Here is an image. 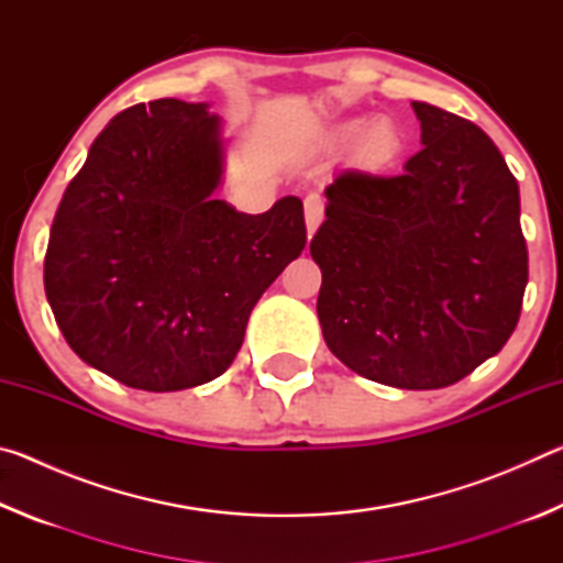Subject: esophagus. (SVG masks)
Returning a JSON list of instances; mask_svg holds the SVG:
<instances>
[{"label": "esophagus", "instance_id": "obj_1", "mask_svg": "<svg viewBox=\"0 0 563 563\" xmlns=\"http://www.w3.org/2000/svg\"><path fill=\"white\" fill-rule=\"evenodd\" d=\"M322 216H325V203L318 194H310L305 198V225H308V235L318 231V225L322 223Z\"/></svg>", "mask_w": 563, "mask_h": 563}]
</instances>
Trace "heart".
I'll return each instance as SVG.
<instances>
[{
    "mask_svg": "<svg viewBox=\"0 0 563 563\" xmlns=\"http://www.w3.org/2000/svg\"><path fill=\"white\" fill-rule=\"evenodd\" d=\"M357 123H352L350 131H355ZM399 148V136L397 131L389 126L385 121H375L369 123L362 133V151L369 161H387L389 156H395Z\"/></svg>",
    "mask_w": 563,
    "mask_h": 563,
    "instance_id": "heart-1",
    "label": "heart"
}]
</instances>
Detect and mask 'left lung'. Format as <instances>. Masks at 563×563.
Listing matches in <instances>:
<instances>
[{
    "mask_svg": "<svg viewBox=\"0 0 563 563\" xmlns=\"http://www.w3.org/2000/svg\"><path fill=\"white\" fill-rule=\"evenodd\" d=\"M422 151L402 176L345 170L310 241L328 347L399 389L460 383L507 345L529 255L519 186L476 123L412 101Z\"/></svg>",
    "mask_w": 563,
    "mask_h": 563,
    "instance_id": "1",
    "label": "left lung"
}]
</instances>
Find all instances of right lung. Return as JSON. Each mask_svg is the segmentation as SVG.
Instances as JSON below:
<instances>
[{
  "mask_svg": "<svg viewBox=\"0 0 563 563\" xmlns=\"http://www.w3.org/2000/svg\"><path fill=\"white\" fill-rule=\"evenodd\" d=\"M223 158L208 103L156 99L117 113L64 190L46 300L76 355L126 387L223 375L255 302L308 241L298 196L258 216L218 201Z\"/></svg>",
  "mask_w": 563,
  "mask_h": 563,
  "instance_id": "add662e5",
  "label": "right lung"
}]
</instances>
